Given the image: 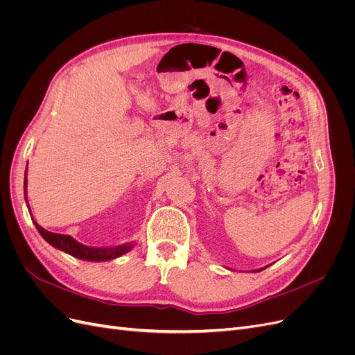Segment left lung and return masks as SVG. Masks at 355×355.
Returning <instances> with one entry per match:
<instances>
[{"mask_svg":"<svg viewBox=\"0 0 355 355\" xmlns=\"http://www.w3.org/2000/svg\"><path fill=\"white\" fill-rule=\"evenodd\" d=\"M265 268H266V266H263V268H261V270H256V271H254V272H259V271H262V270H265Z\"/></svg>","mask_w":355,"mask_h":355,"instance_id":"1","label":"left lung"}]
</instances>
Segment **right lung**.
Returning a JSON list of instances; mask_svg holds the SVG:
<instances>
[{
	"label": "right lung",
	"instance_id": "obj_1",
	"mask_svg": "<svg viewBox=\"0 0 355 355\" xmlns=\"http://www.w3.org/2000/svg\"><path fill=\"white\" fill-rule=\"evenodd\" d=\"M28 168V166H26ZM26 185H28V179H26V171H25V180H24V188H25V196H26ZM26 198V197H25ZM28 202V200H26ZM35 227L38 232L41 234V237L44 239L49 244H51L56 249L65 252L77 259L83 261H90V262H105V261H111L115 259V257H120L121 254L130 252L133 249V243H125L120 244L115 247H90V245H84L78 243L75 239H72L71 235L65 234H55L44 230L42 227L34 220Z\"/></svg>",
	"mask_w": 355,
	"mask_h": 355
}]
</instances>
